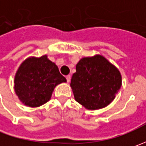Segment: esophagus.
Returning <instances> with one entry per match:
<instances>
[{"label": "esophagus", "mask_w": 146, "mask_h": 146, "mask_svg": "<svg viewBox=\"0 0 146 146\" xmlns=\"http://www.w3.org/2000/svg\"><path fill=\"white\" fill-rule=\"evenodd\" d=\"M66 82L69 83L70 81V76H67L66 77Z\"/></svg>", "instance_id": "esophagus-1"}]
</instances>
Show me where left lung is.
Returning <instances> with one entry per match:
<instances>
[{"instance_id":"1","label":"left lung","mask_w":146,"mask_h":146,"mask_svg":"<svg viewBox=\"0 0 146 146\" xmlns=\"http://www.w3.org/2000/svg\"><path fill=\"white\" fill-rule=\"evenodd\" d=\"M70 86L75 99L88 110L108 106L121 87L119 70L101 55L84 58L76 65Z\"/></svg>"}]
</instances>
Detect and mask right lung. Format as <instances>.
<instances>
[{"mask_svg":"<svg viewBox=\"0 0 146 146\" xmlns=\"http://www.w3.org/2000/svg\"><path fill=\"white\" fill-rule=\"evenodd\" d=\"M62 82H66V78L44 55L27 58L21 64L14 79V89L23 103L37 107L46 103L56 85Z\"/></svg>","mask_w":146,"mask_h":146,"instance_id":"right-lung-1","label":"right lung"}]
</instances>
